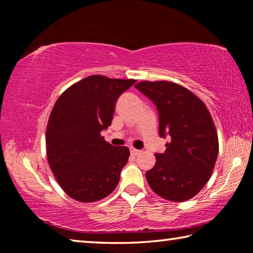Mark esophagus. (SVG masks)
<instances>
[{"mask_svg":"<svg viewBox=\"0 0 253 253\" xmlns=\"http://www.w3.org/2000/svg\"><path fill=\"white\" fill-rule=\"evenodd\" d=\"M130 154L132 156H136V155H138V154H140V151L136 148H130Z\"/></svg>","mask_w":253,"mask_h":253,"instance_id":"1","label":"esophagus"}]
</instances>
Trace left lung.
Returning a JSON list of instances; mask_svg holds the SVG:
<instances>
[{
  "mask_svg": "<svg viewBox=\"0 0 253 253\" xmlns=\"http://www.w3.org/2000/svg\"><path fill=\"white\" fill-rule=\"evenodd\" d=\"M135 87L155 104L160 136L170 137L146 172L149 186L165 200H190L209 182L219 153L210 111L193 92L170 81H142Z\"/></svg>",
  "mask_w": 253,
  "mask_h": 253,
  "instance_id": "1",
  "label": "left lung"
}]
</instances>
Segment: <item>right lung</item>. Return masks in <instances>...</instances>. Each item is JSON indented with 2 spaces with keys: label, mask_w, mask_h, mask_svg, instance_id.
Returning <instances> with one entry per match:
<instances>
[{
  "label": "right lung",
  "mask_w": 253,
  "mask_h": 253,
  "mask_svg": "<svg viewBox=\"0 0 253 253\" xmlns=\"http://www.w3.org/2000/svg\"><path fill=\"white\" fill-rule=\"evenodd\" d=\"M135 83L89 76L54 104L45 132L46 157L59 185L74 200L96 202L118 185L129 149L113 146L100 132L111 125L119 96Z\"/></svg>",
  "instance_id": "obj_1"
}]
</instances>
